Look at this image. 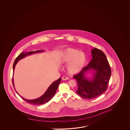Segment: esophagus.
Instances as JSON below:
<instances>
[{"label":"esophagus","instance_id":"esophagus-1","mask_svg":"<svg viewBox=\"0 0 130 130\" xmlns=\"http://www.w3.org/2000/svg\"><path fill=\"white\" fill-rule=\"evenodd\" d=\"M62 80H68V77H65V76H63V77H62Z\"/></svg>","mask_w":130,"mask_h":130}]
</instances>
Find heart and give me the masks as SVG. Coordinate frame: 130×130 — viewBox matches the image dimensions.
<instances>
[{
	"label": "heart",
	"mask_w": 130,
	"mask_h": 130,
	"mask_svg": "<svg viewBox=\"0 0 130 130\" xmlns=\"http://www.w3.org/2000/svg\"><path fill=\"white\" fill-rule=\"evenodd\" d=\"M87 58L85 53L73 48H68L62 52L59 58L62 64H68L67 71L70 74L80 72L85 65Z\"/></svg>",
	"instance_id": "obj_1"
}]
</instances>
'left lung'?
<instances>
[{"instance_id": "obj_1", "label": "left lung", "mask_w": 130, "mask_h": 130, "mask_svg": "<svg viewBox=\"0 0 130 130\" xmlns=\"http://www.w3.org/2000/svg\"><path fill=\"white\" fill-rule=\"evenodd\" d=\"M91 53L92 58L89 63L73 76L78 85L76 92L87 99L96 98L106 92L111 76V68L104 53L94 47ZM89 71L92 72V78L86 76Z\"/></svg>"}]
</instances>
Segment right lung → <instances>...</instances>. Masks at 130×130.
<instances>
[{
  "instance_id": "add662e5",
  "label": "right lung",
  "mask_w": 130,
  "mask_h": 130,
  "mask_svg": "<svg viewBox=\"0 0 130 130\" xmlns=\"http://www.w3.org/2000/svg\"><path fill=\"white\" fill-rule=\"evenodd\" d=\"M44 51L43 50H38L36 51L28 52H27V53L26 52H22L21 53H20L19 55L18 56L17 58H16V59H15L14 62V63L13 64V73H14L15 66L17 63L18 62H19V60L22 59V58H25L26 57H27V56L30 55L34 54V53H41V52H43ZM12 79H13V87L14 88V89H15L14 85L13 77ZM61 80H62L61 78H59L57 80L53 82V83H52L49 86V87H48V88L47 89L46 91L43 94L42 96H41L38 98L33 99V100H28V99H25V98H24L23 97H22V96H20L19 94L18 93V92L16 91V90H15V91L24 101H25L26 102H27L29 104L35 105L43 104L45 103L48 102L49 101L51 100L52 98H53L56 92L57 91V89L58 88V86L60 83Z\"/></svg>"
}]
</instances>
